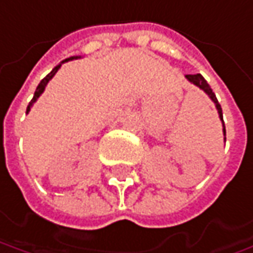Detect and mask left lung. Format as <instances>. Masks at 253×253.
<instances>
[{
	"label": "left lung",
	"mask_w": 253,
	"mask_h": 253,
	"mask_svg": "<svg viewBox=\"0 0 253 253\" xmlns=\"http://www.w3.org/2000/svg\"><path fill=\"white\" fill-rule=\"evenodd\" d=\"M185 78L191 83H194L195 86H198L199 89H202V90L205 91V93L209 96L210 99H211V101L216 104V108H217V111H218V117H220V120H221V123H223V132H224V136H225V126H224V121H223V111H221V106L218 104L217 99H216V94L213 93L211 87L209 86V83L206 82V79H205L201 74H196V75H185Z\"/></svg>",
	"instance_id": "obj_1"
}]
</instances>
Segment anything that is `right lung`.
I'll return each mask as SVG.
<instances>
[{
    "mask_svg": "<svg viewBox=\"0 0 253 253\" xmlns=\"http://www.w3.org/2000/svg\"><path fill=\"white\" fill-rule=\"evenodd\" d=\"M75 58H79V57H71V58L64 59V61H62L61 64H58L57 67H55V68H54V69H52V71H51V72H50V74H48V75L45 76L44 79H42V82L39 83V86H37V89H36L35 96H33V99H32V101L29 103L28 108H26V114H28L29 111H30V108H32V106H33V103H35L36 100H37V99H39V97H40V96H42V93H43L44 89H45V86H47V83L50 82V81H51V79H52V76H54V75H55V74H57V71H58L59 68H61V65H62L64 62H68V61H71V59H75Z\"/></svg>",
    "mask_w": 253,
    "mask_h": 253,
    "instance_id": "right-lung-1",
    "label": "right lung"
}]
</instances>
